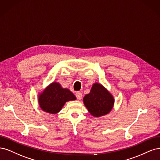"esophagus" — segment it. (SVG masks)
Segmentation results:
<instances>
[{
    "mask_svg": "<svg viewBox=\"0 0 160 160\" xmlns=\"http://www.w3.org/2000/svg\"><path fill=\"white\" fill-rule=\"evenodd\" d=\"M76 96L77 98V99L80 100L82 99V94L81 93V92H76Z\"/></svg>",
    "mask_w": 160,
    "mask_h": 160,
    "instance_id": "obj_1",
    "label": "esophagus"
}]
</instances>
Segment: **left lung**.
I'll use <instances>...</instances> for the list:
<instances>
[{
	"instance_id": "8db88e82",
	"label": "left lung",
	"mask_w": 160,
	"mask_h": 160,
	"mask_svg": "<svg viewBox=\"0 0 160 160\" xmlns=\"http://www.w3.org/2000/svg\"><path fill=\"white\" fill-rule=\"evenodd\" d=\"M84 104L90 114L98 118L110 113L114 104V98L110 92L100 83L92 85L89 94L83 98Z\"/></svg>"
}]
</instances>
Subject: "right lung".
Instances as JSON below:
<instances>
[{"label":"right lung","mask_w":160,"mask_h":160,"mask_svg":"<svg viewBox=\"0 0 160 160\" xmlns=\"http://www.w3.org/2000/svg\"><path fill=\"white\" fill-rule=\"evenodd\" d=\"M76 99L68 88H63L58 82H52L38 94V104L44 112L55 114L58 113L65 103Z\"/></svg>","instance_id":"1"}]
</instances>
